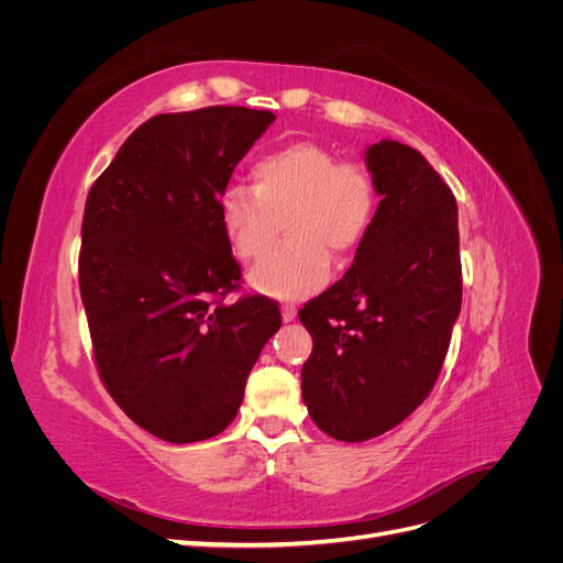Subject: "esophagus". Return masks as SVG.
<instances>
[{
    "label": "esophagus",
    "instance_id": "esophagus-1",
    "mask_svg": "<svg viewBox=\"0 0 563 563\" xmlns=\"http://www.w3.org/2000/svg\"><path fill=\"white\" fill-rule=\"evenodd\" d=\"M296 314H298V308L296 305H282V319L288 323V321H294L296 319Z\"/></svg>",
    "mask_w": 563,
    "mask_h": 563
}]
</instances>
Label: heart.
I'll list each match as a JSON object with an SVG mask.
<instances>
[{"label": "heart", "mask_w": 563, "mask_h": 563, "mask_svg": "<svg viewBox=\"0 0 563 563\" xmlns=\"http://www.w3.org/2000/svg\"><path fill=\"white\" fill-rule=\"evenodd\" d=\"M253 187L228 185L220 228L236 258L261 261L286 220V244L251 272V286L272 298H308L329 282L331 253L345 261L364 242L378 209L366 166L340 162L329 147L298 141L253 164Z\"/></svg>", "instance_id": "b5f03b06"}]
</instances>
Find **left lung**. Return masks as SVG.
Wrapping results in <instances>:
<instances>
[{
  "label": "left lung",
  "instance_id": "1",
  "mask_svg": "<svg viewBox=\"0 0 563 563\" xmlns=\"http://www.w3.org/2000/svg\"><path fill=\"white\" fill-rule=\"evenodd\" d=\"M380 203L345 277L300 310L312 335L302 401L321 432L366 441L430 395L463 302L457 207L418 150L366 147Z\"/></svg>",
  "mask_w": 563,
  "mask_h": 563
}]
</instances>
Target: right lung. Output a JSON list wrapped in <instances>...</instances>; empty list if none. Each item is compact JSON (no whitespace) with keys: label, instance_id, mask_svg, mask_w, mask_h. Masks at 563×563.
Here are the masks:
<instances>
[{"label":"right lung","instance_id":"add662e5","mask_svg":"<svg viewBox=\"0 0 563 563\" xmlns=\"http://www.w3.org/2000/svg\"><path fill=\"white\" fill-rule=\"evenodd\" d=\"M272 122L225 106L152 117L87 197L79 291L98 373L135 424L172 444L228 428L282 327L263 296L211 305L242 279L220 197Z\"/></svg>","mask_w":563,"mask_h":563}]
</instances>
